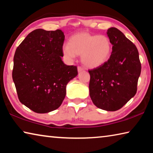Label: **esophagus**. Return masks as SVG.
Returning <instances> with one entry per match:
<instances>
[{"mask_svg": "<svg viewBox=\"0 0 153 153\" xmlns=\"http://www.w3.org/2000/svg\"><path fill=\"white\" fill-rule=\"evenodd\" d=\"M77 70H78V72H81L82 71H84V69L81 66H78V67H77Z\"/></svg>", "mask_w": 153, "mask_h": 153, "instance_id": "obj_1", "label": "esophagus"}]
</instances>
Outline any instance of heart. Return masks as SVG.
I'll return each mask as SVG.
<instances>
[{"instance_id": "1", "label": "heart", "mask_w": 153, "mask_h": 153, "mask_svg": "<svg viewBox=\"0 0 153 153\" xmlns=\"http://www.w3.org/2000/svg\"><path fill=\"white\" fill-rule=\"evenodd\" d=\"M65 57L73 59L82 55V62L90 68H96L105 63L111 53V44L105 36L92 35L89 33H79L72 36L68 45L63 48Z\"/></svg>"}]
</instances>
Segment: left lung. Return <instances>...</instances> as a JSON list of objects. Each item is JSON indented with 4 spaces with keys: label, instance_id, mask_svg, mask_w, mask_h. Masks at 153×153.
Wrapping results in <instances>:
<instances>
[{
    "label": "left lung",
    "instance_id": "8db88e82",
    "mask_svg": "<svg viewBox=\"0 0 153 153\" xmlns=\"http://www.w3.org/2000/svg\"><path fill=\"white\" fill-rule=\"evenodd\" d=\"M107 35L113 45L112 53L105 63L88 70L89 90L94 105L115 111L136 94L141 63L136 46L120 30L111 27Z\"/></svg>",
    "mask_w": 153,
    "mask_h": 153
}]
</instances>
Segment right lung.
<instances>
[{
    "instance_id": "1",
    "label": "right lung",
    "mask_w": 153,
    "mask_h": 153,
    "mask_svg": "<svg viewBox=\"0 0 153 153\" xmlns=\"http://www.w3.org/2000/svg\"><path fill=\"white\" fill-rule=\"evenodd\" d=\"M65 40L61 30L37 29L17 48L12 77L19 101L33 112L58 108L66 95V86L77 75V68L62 61Z\"/></svg>"
}]
</instances>
